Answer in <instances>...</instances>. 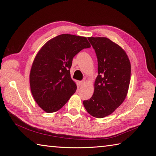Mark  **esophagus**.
Returning <instances> with one entry per match:
<instances>
[{
	"instance_id": "esophagus-1",
	"label": "esophagus",
	"mask_w": 156,
	"mask_h": 156,
	"mask_svg": "<svg viewBox=\"0 0 156 156\" xmlns=\"http://www.w3.org/2000/svg\"><path fill=\"white\" fill-rule=\"evenodd\" d=\"M79 85H80V87H83V85H84V84H85V81H79Z\"/></svg>"
}]
</instances>
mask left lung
Segmentation results:
<instances>
[{"label": "left lung", "instance_id": "left-lung-1", "mask_svg": "<svg viewBox=\"0 0 156 156\" xmlns=\"http://www.w3.org/2000/svg\"><path fill=\"white\" fill-rule=\"evenodd\" d=\"M95 50L98 75L94 92L83 105L90 115L101 119L111 115L125 100L128 91L131 64L126 52L107 37H90Z\"/></svg>", "mask_w": 156, "mask_h": 156}]
</instances>
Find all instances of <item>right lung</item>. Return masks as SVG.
Instances as JSON below:
<instances>
[{
	"label": "right lung",
	"mask_w": 156,
	"mask_h": 156,
	"mask_svg": "<svg viewBox=\"0 0 156 156\" xmlns=\"http://www.w3.org/2000/svg\"><path fill=\"white\" fill-rule=\"evenodd\" d=\"M89 48L87 37L64 34L48 41L39 51L31 68L30 85L36 102L44 111H58L76 91L69 70L73 58Z\"/></svg>",
	"instance_id": "right-lung-1"
}]
</instances>
